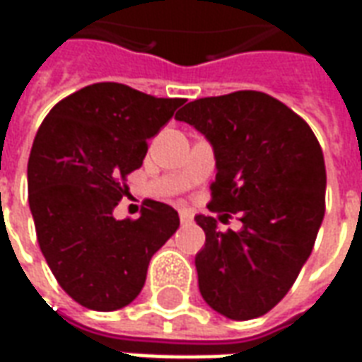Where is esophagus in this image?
<instances>
[{
    "label": "esophagus",
    "instance_id": "34e87169",
    "mask_svg": "<svg viewBox=\"0 0 362 362\" xmlns=\"http://www.w3.org/2000/svg\"><path fill=\"white\" fill-rule=\"evenodd\" d=\"M180 221H182V225H188V223H192L194 221V213L188 211V209H180Z\"/></svg>",
    "mask_w": 362,
    "mask_h": 362
}]
</instances>
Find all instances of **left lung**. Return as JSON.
Wrapping results in <instances>:
<instances>
[{"label":"left lung","mask_w":362,"mask_h":362,"mask_svg":"<svg viewBox=\"0 0 362 362\" xmlns=\"http://www.w3.org/2000/svg\"><path fill=\"white\" fill-rule=\"evenodd\" d=\"M176 119L215 151L209 211L243 221L238 233H221L213 217L196 215L205 233L196 256L199 293L230 320L264 316L293 287L316 243L326 211L322 147L298 114L259 90L197 98Z\"/></svg>","instance_id":"8db88e82"}]
</instances>
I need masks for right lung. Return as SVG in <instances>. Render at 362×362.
Wrapping results in <instances>:
<instances>
[{"label": "right lung", "instance_id": "right-lung-1", "mask_svg": "<svg viewBox=\"0 0 362 362\" xmlns=\"http://www.w3.org/2000/svg\"><path fill=\"white\" fill-rule=\"evenodd\" d=\"M184 98H157L122 83H95L59 100L28 157L36 238L59 287L85 308L112 312L141 293L153 254L180 227L170 205L145 199L139 219L116 221L126 178L147 139Z\"/></svg>", "mask_w": 362, "mask_h": 362}]
</instances>
